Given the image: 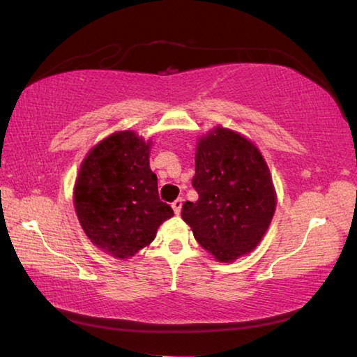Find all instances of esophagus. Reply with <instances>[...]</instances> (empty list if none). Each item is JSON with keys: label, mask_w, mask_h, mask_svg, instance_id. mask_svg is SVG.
I'll return each mask as SVG.
<instances>
[{"label": "esophagus", "mask_w": 357, "mask_h": 357, "mask_svg": "<svg viewBox=\"0 0 357 357\" xmlns=\"http://www.w3.org/2000/svg\"><path fill=\"white\" fill-rule=\"evenodd\" d=\"M172 207H173V212L176 213V215H179V213H181V208H183V199H181V198L174 199V201L172 202Z\"/></svg>", "instance_id": "obj_1"}]
</instances>
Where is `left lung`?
I'll return each mask as SVG.
<instances>
[{"label":"left lung","instance_id":"left-lung-1","mask_svg":"<svg viewBox=\"0 0 357 357\" xmlns=\"http://www.w3.org/2000/svg\"><path fill=\"white\" fill-rule=\"evenodd\" d=\"M192 184L197 202L183 206L195 238L221 263L252 252L266 234L277 195L260 150L229 128L199 137Z\"/></svg>","mask_w":357,"mask_h":357}]
</instances>
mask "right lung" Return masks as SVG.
<instances>
[{"instance_id": "1", "label": "right lung", "mask_w": 357, "mask_h": 357, "mask_svg": "<svg viewBox=\"0 0 357 357\" xmlns=\"http://www.w3.org/2000/svg\"><path fill=\"white\" fill-rule=\"evenodd\" d=\"M151 144L131 130L113 132L89 150L75 179L74 207L82 229L91 243L121 260L149 246L173 216L159 199Z\"/></svg>"}]
</instances>
